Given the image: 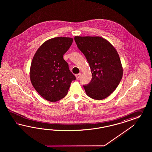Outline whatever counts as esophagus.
Masks as SVG:
<instances>
[{
	"mask_svg": "<svg viewBox=\"0 0 152 152\" xmlns=\"http://www.w3.org/2000/svg\"><path fill=\"white\" fill-rule=\"evenodd\" d=\"M81 75V73H79V74H76V75H75V76H76V78H77V79H78V78L80 77Z\"/></svg>",
	"mask_w": 152,
	"mask_h": 152,
	"instance_id": "1",
	"label": "esophagus"
}]
</instances>
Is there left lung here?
<instances>
[{
  "label": "left lung",
  "instance_id": "left-lung-1",
  "mask_svg": "<svg viewBox=\"0 0 152 152\" xmlns=\"http://www.w3.org/2000/svg\"><path fill=\"white\" fill-rule=\"evenodd\" d=\"M74 39L85 56L92 73L90 82L83 85L85 92L95 100L105 99L115 90L122 78L119 56L103 38L76 36Z\"/></svg>",
  "mask_w": 152,
  "mask_h": 152
}]
</instances>
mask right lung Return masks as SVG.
Masks as SVG:
<instances>
[{"instance_id":"obj_1","label":"right lung","mask_w":152,"mask_h":152,"mask_svg":"<svg viewBox=\"0 0 152 152\" xmlns=\"http://www.w3.org/2000/svg\"><path fill=\"white\" fill-rule=\"evenodd\" d=\"M73 39L56 37L45 42L33 58L30 78L37 92L48 101H59L66 96L76 77L70 71L63 56Z\"/></svg>"}]
</instances>
